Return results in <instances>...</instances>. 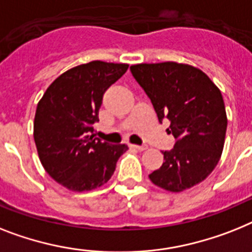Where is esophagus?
<instances>
[{"instance_id": "1", "label": "esophagus", "mask_w": 252, "mask_h": 252, "mask_svg": "<svg viewBox=\"0 0 252 252\" xmlns=\"http://www.w3.org/2000/svg\"><path fill=\"white\" fill-rule=\"evenodd\" d=\"M130 148L136 149V151H144V149H147V145H135V144H130Z\"/></svg>"}]
</instances>
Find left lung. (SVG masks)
Returning <instances> with one entry per match:
<instances>
[{
    "label": "left lung",
    "instance_id": "left-lung-1",
    "mask_svg": "<svg viewBox=\"0 0 252 252\" xmlns=\"http://www.w3.org/2000/svg\"><path fill=\"white\" fill-rule=\"evenodd\" d=\"M130 70L155 108L158 121H170L175 144L165 151L153 184L170 192L192 188L213 172L223 152L226 113L223 96L198 68L165 62L136 64Z\"/></svg>",
    "mask_w": 252,
    "mask_h": 252
}]
</instances>
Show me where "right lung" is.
<instances>
[{"label":"right lung","mask_w":252,"mask_h":252,"mask_svg":"<svg viewBox=\"0 0 252 252\" xmlns=\"http://www.w3.org/2000/svg\"><path fill=\"white\" fill-rule=\"evenodd\" d=\"M127 64L95 60L60 74L37 105L34 143L51 178L74 192L107 183L126 144L101 143L94 135L104 93L127 70Z\"/></svg>","instance_id":"right-lung-1"}]
</instances>
